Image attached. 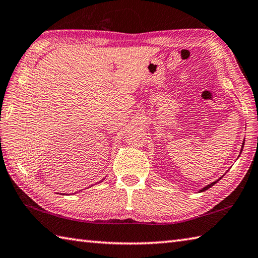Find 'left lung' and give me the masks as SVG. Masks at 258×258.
<instances>
[{"mask_svg":"<svg viewBox=\"0 0 258 258\" xmlns=\"http://www.w3.org/2000/svg\"><path fill=\"white\" fill-rule=\"evenodd\" d=\"M242 148H243V143H242ZM215 182H218V180L217 181H213V182H211V184L210 185H208V186H205L204 187V188H202V189H201L200 191H204V190H207V189H209L210 188V187H212L214 184H215Z\"/></svg>","mask_w":258,"mask_h":258,"instance_id":"1","label":"left lung"}]
</instances>
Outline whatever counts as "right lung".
I'll list each match as a JSON object with an SVG mask.
<instances>
[{"mask_svg": "<svg viewBox=\"0 0 258 258\" xmlns=\"http://www.w3.org/2000/svg\"><path fill=\"white\" fill-rule=\"evenodd\" d=\"M102 180H104V179H102Z\"/></svg>", "mask_w": 258, "mask_h": 258, "instance_id": "add662e5", "label": "right lung"}]
</instances>
